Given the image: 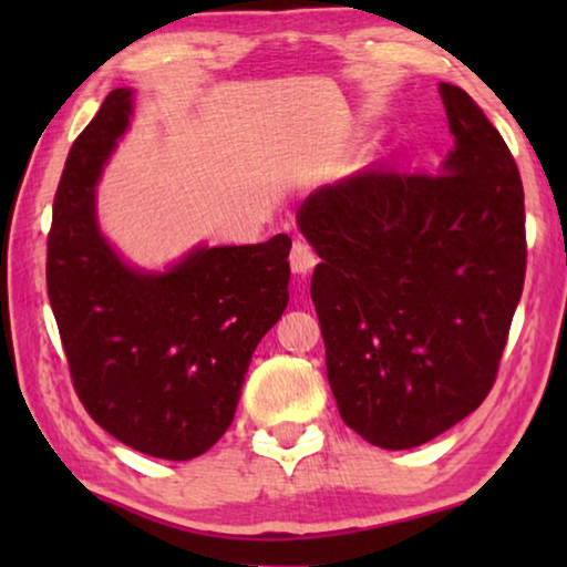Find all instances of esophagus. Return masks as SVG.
<instances>
[{"label":"esophagus","instance_id":"1","mask_svg":"<svg viewBox=\"0 0 567 567\" xmlns=\"http://www.w3.org/2000/svg\"><path fill=\"white\" fill-rule=\"evenodd\" d=\"M315 265H318V255H315V249L305 243V239H295L292 245V252H290V267L295 275H310L315 270Z\"/></svg>","mask_w":567,"mask_h":567}]
</instances>
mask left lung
Returning a JSON list of instances; mask_svg holds the SVG:
<instances>
[{"instance_id": "1", "label": "left lung", "mask_w": 567, "mask_h": 567, "mask_svg": "<svg viewBox=\"0 0 567 567\" xmlns=\"http://www.w3.org/2000/svg\"><path fill=\"white\" fill-rule=\"evenodd\" d=\"M455 147L437 175L358 172L297 209L340 417L368 443L417 447L491 392L525 280L515 159L483 110L440 84Z\"/></svg>"}]
</instances>
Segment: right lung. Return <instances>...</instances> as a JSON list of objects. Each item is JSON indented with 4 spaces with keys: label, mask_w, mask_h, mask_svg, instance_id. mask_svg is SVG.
<instances>
[{
    "label": "right lung",
    "mask_w": 567,
    "mask_h": 567,
    "mask_svg": "<svg viewBox=\"0 0 567 567\" xmlns=\"http://www.w3.org/2000/svg\"><path fill=\"white\" fill-rule=\"evenodd\" d=\"M130 117L132 90H112L74 140L54 195L47 292L92 420L140 453L192 460L227 433L257 342L285 312L292 239L199 245L165 272L124 262L100 233L94 187Z\"/></svg>",
    "instance_id": "1"
}]
</instances>
